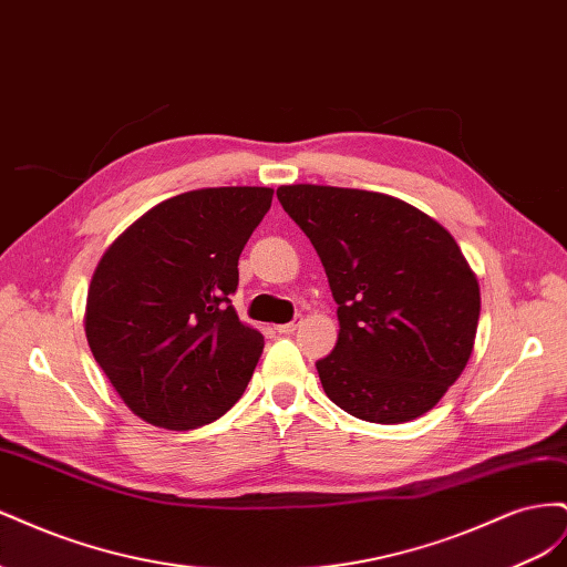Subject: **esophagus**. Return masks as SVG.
Listing matches in <instances>:
<instances>
[{
  "label": "esophagus",
  "mask_w": 567,
  "mask_h": 567,
  "mask_svg": "<svg viewBox=\"0 0 567 567\" xmlns=\"http://www.w3.org/2000/svg\"><path fill=\"white\" fill-rule=\"evenodd\" d=\"M300 323H302V317H296V319L290 321V323H281V326H277V333H281V336H290V333H296Z\"/></svg>",
  "instance_id": "1"
}]
</instances>
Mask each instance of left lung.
Masks as SVG:
<instances>
[{
  "mask_svg": "<svg viewBox=\"0 0 567 567\" xmlns=\"http://www.w3.org/2000/svg\"><path fill=\"white\" fill-rule=\"evenodd\" d=\"M338 302L323 392L369 423L431 411L466 369L480 319L475 271L437 219L400 198L319 184L279 186Z\"/></svg>",
  "mask_w": 567,
  "mask_h": 567,
  "instance_id": "left-lung-1",
  "label": "left lung"
}]
</instances>
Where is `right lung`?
<instances>
[{
  "label": "right lung",
  "mask_w": 567,
  "mask_h": 567,
  "mask_svg": "<svg viewBox=\"0 0 567 567\" xmlns=\"http://www.w3.org/2000/svg\"><path fill=\"white\" fill-rule=\"evenodd\" d=\"M267 186L198 188L153 205L101 255L84 333L132 414L167 431L213 423L241 400L265 338L229 296L238 255L269 210Z\"/></svg>",
  "instance_id": "1"
}]
</instances>
